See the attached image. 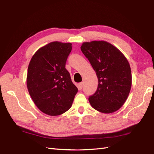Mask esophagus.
Segmentation results:
<instances>
[{
	"label": "esophagus",
	"mask_w": 154,
	"mask_h": 154,
	"mask_svg": "<svg viewBox=\"0 0 154 154\" xmlns=\"http://www.w3.org/2000/svg\"><path fill=\"white\" fill-rule=\"evenodd\" d=\"M82 86H83V83H82V82H80V83H79V85H78L79 90H81L82 88Z\"/></svg>",
	"instance_id": "esophagus-1"
}]
</instances>
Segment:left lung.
I'll return each mask as SVG.
<instances>
[{"mask_svg":"<svg viewBox=\"0 0 154 154\" xmlns=\"http://www.w3.org/2000/svg\"><path fill=\"white\" fill-rule=\"evenodd\" d=\"M81 51L95 71L98 80L95 94L89 97L93 108L112 113L122 107L130 93V64L120 50L105 41L84 42Z\"/></svg>","mask_w":154,"mask_h":154,"instance_id":"1","label":"left lung"}]
</instances>
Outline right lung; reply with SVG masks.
Instances as JSON below:
<instances>
[{"label":"right lung","instance_id":"add662e5","mask_svg":"<svg viewBox=\"0 0 154 154\" xmlns=\"http://www.w3.org/2000/svg\"><path fill=\"white\" fill-rule=\"evenodd\" d=\"M71 43L53 42L36 52L29 63L27 86L34 103L43 113L60 115L72 105L78 91L65 68Z\"/></svg>","mask_w":154,"mask_h":154}]
</instances>
